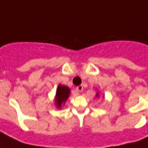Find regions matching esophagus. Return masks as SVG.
<instances>
[{"mask_svg":"<svg viewBox=\"0 0 148 148\" xmlns=\"http://www.w3.org/2000/svg\"><path fill=\"white\" fill-rule=\"evenodd\" d=\"M76 89L77 90L78 92H82L83 91V89H84V87H83V86H77V88H76Z\"/></svg>","mask_w":148,"mask_h":148,"instance_id":"esophagus-1","label":"esophagus"}]
</instances>
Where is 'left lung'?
<instances>
[{
  "mask_svg": "<svg viewBox=\"0 0 148 148\" xmlns=\"http://www.w3.org/2000/svg\"><path fill=\"white\" fill-rule=\"evenodd\" d=\"M99 92H96V97H99Z\"/></svg>",
  "mask_w": 148,
  "mask_h": 148,
  "instance_id": "obj_1",
  "label": "left lung"
}]
</instances>
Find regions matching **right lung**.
I'll list each match as a JSON object with an SVG mask.
<instances>
[{"instance_id": "1", "label": "right lung", "mask_w": 148, "mask_h": 148, "mask_svg": "<svg viewBox=\"0 0 148 148\" xmlns=\"http://www.w3.org/2000/svg\"><path fill=\"white\" fill-rule=\"evenodd\" d=\"M71 89L70 88L64 85L59 84L56 89L55 99H54V103L55 106L58 109H61L64 105L66 101L70 96Z\"/></svg>"}]
</instances>
